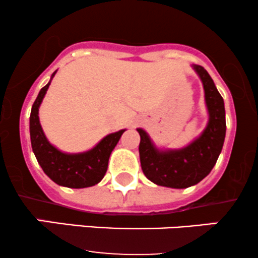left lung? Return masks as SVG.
Segmentation results:
<instances>
[{"label": "left lung", "mask_w": 258, "mask_h": 258, "mask_svg": "<svg viewBox=\"0 0 258 258\" xmlns=\"http://www.w3.org/2000/svg\"><path fill=\"white\" fill-rule=\"evenodd\" d=\"M205 91L209 122L200 137L178 150H159L148 133L137 128L141 136L139 158L143 173L158 185L188 188L211 172L222 152L226 137V110L220 92L209 73L200 65H193Z\"/></svg>", "instance_id": "left-lung-1"}]
</instances>
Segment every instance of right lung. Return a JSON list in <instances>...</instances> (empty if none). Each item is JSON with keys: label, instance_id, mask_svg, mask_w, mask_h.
I'll list each match as a JSON object with an SVG mask.
<instances>
[{"label": "right lung", "instance_id": "add662e5", "mask_svg": "<svg viewBox=\"0 0 258 258\" xmlns=\"http://www.w3.org/2000/svg\"><path fill=\"white\" fill-rule=\"evenodd\" d=\"M55 73L57 72L53 73L52 78ZM49 85L51 81L41 88L31 108L30 138L32 152L43 172L57 184L68 188H87L97 184L105 176L110 154L125 130L108 135L88 152L61 153L47 141L38 120V108Z\"/></svg>", "mask_w": 258, "mask_h": 258}]
</instances>
